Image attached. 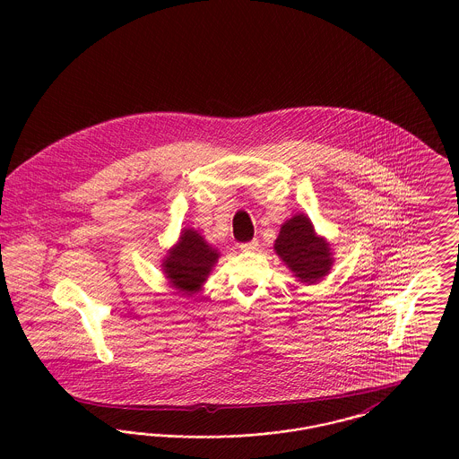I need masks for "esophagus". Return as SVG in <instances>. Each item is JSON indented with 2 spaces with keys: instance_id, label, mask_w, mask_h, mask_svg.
<instances>
[{
  "instance_id": "1",
  "label": "esophagus",
  "mask_w": 459,
  "mask_h": 459,
  "mask_svg": "<svg viewBox=\"0 0 459 459\" xmlns=\"http://www.w3.org/2000/svg\"><path fill=\"white\" fill-rule=\"evenodd\" d=\"M258 247H260V242H258V240H251V242H246V244L240 246V249H242L244 253H255V251H258Z\"/></svg>"
}]
</instances>
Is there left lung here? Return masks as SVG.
<instances>
[{
  "label": "left lung",
  "instance_id": "1",
  "mask_svg": "<svg viewBox=\"0 0 459 459\" xmlns=\"http://www.w3.org/2000/svg\"><path fill=\"white\" fill-rule=\"evenodd\" d=\"M273 251L300 282L307 284L324 279L333 263L327 240L316 235L311 219L304 213L293 215L281 226Z\"/></svg>",
  "mask_w": 459,
  "mask_h": 459
}]
</instances>
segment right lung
I'll list each match as a JSON object with an SVG mask.
<instances>
[{"mask_svg": "<svg viewBox=\"0 0 459 459\" xmlns=\"http://www.w3.org/2000/svg\"><path fill=\"white\" fill-rule=\"evenodd\" d=\"M217 260L219 253L193 228H186L178 244L164 258L162 270L171 286L182 291V295H193L201 290Z\"/></svg>", "mask_w": 459, "mask_h": 459, "instance_id": "obj_1", "label": "right lung"}]
</instances>
